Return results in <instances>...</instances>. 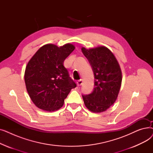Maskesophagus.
I'll return each mask as SVG.
<instances>
[{"label": "esophagus", "instance_id": "1", "mask_svg": "<svg viewBox=\"0 0 153 153\" xmlns=\"http://www.w3.org/2000/svg\"><path fill=\"white\" fill-rule=\"evenodd\" d=\"M82 83H83V80L80 79V80H79V81H77V86H80L82 84Z\"/></svg>", "mask_w": 153, "mask_h": 153}]
</instances>
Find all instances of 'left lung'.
<instances>
[{
    "mask_svg": "<svg viewBox=\"0 0 153 153\" xmlns=\"http://www.w3.org/2000/svg\"><path fill=\"white\" fill-rule=\"evenodd\" d=\"M82 51L89 61L94 74V89L82 95L85 107L94 113L108 109L116 101L122 85V74L115 56L108 48L99 46Z\"/></svg>",
    "mask_w": 153,
    "mask_h": 153,
    "instance_id": "8db88e82",
    "label": "left lung"
}]
</instances>
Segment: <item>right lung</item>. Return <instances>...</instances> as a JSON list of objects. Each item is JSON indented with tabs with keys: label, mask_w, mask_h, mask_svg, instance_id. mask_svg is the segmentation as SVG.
Segmentation results:
<instances>
[{
	"label": "right lung",
	"mask_w": 153,
	"mask_h": 153,
	"mask_svg": "<svg viewBox=\"0 0 153 153\" xmlns=\"http://www.w3.org/2000/svg\"><path fill=\"white\" fill-rule=\"evenodd\" d=\"M74 49L71 43L59 47L46 44L28 61L24 79L30 97L38 108L46 111L59 110L71 89L76 87L63 65Z\"/></svg>",
	"instance_id": "right-lung-1"
}]
</instances>
